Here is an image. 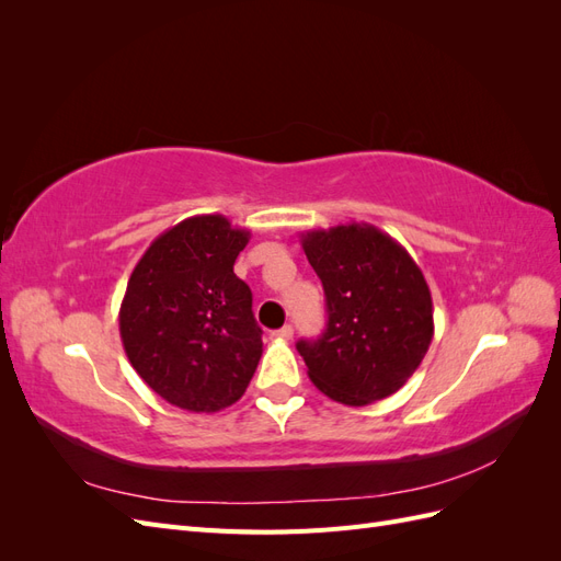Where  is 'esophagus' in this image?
I'll list each match as a JSON object with an SVG mask.
<instances>
[{
  "mask_svg": "<svg viewBox=\"0 0 561 561\" xmlns=\"http://www.w3.org/2000/svg\"><path fill=\"white\" fill-rule=\"evenodd\" d=\"M293 334H295L293 325H283L280 330L274 332V336H276V339H283V342H287V339H293Z\"/></svg>",
  "mask_w": 561,
  "mask_h": 561,
  "instance_id": "34e87169",
  "label": "esophagus"
}]
</instances>
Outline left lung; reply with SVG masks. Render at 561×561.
Listing matches in <instances>:
<instances>
[{
	"label": "left lung",
	"mask_w": 561,
	"mask_h": 561,
	"mask_svg": "<svg viewBox=\"0 0 561 561\" xmlns=\"http://www.w3.org/2000/svg\"><path fill=\"white\" fill-rule=\"evenodd\" d=\"M328 301V325L297 351L309 379L334 402L363 407L400 390L433 339V299L421 268L371 225L301 233Z\"/></svg>",
	"instance_id": "obj_1"
}]
</instances>
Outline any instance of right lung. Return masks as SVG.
<instances>
[{"mask_svg":"<svg viewBox=\"0 0 561 561\" xmlns=\"http://www.w3.org/2000/svg\"><path fill=\"white\" fill-rule=\"evenodd\" d=\"M250 231L222 215L186 217L135 264L118 311L124 351L140 379L186 412L241 400L262 358V328L233 262Z\"/></svg>","mask_w":561,"mask_h":561,"instance_id":"obj_1","label":"right lung"}]
</instances>
